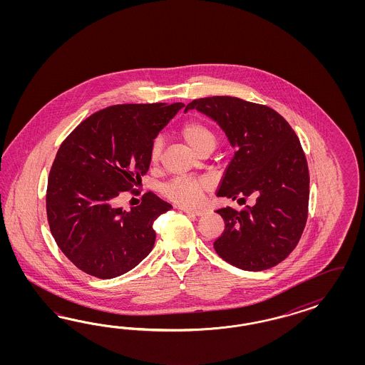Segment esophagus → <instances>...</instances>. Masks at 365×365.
<instances>
[{"instance_id":"obj_1","label":"esophagus","mask_w":365,"mask_h":365,"mask_svg":"<svg viewBox=\"0 0 365 365\" xmlns=\"http://www.w3.org/2000/svg\"><path fill=\"white\" fill-rule=\"evenodd\" d=\"M179 209H180L182 211H185V212H187V214L194 215V217H200V215H203V214H205V211L203 210H197V209H188V207H185V206H179Z\"/></svg>"}]
</instances>
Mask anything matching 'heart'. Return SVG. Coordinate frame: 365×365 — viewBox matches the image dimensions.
<instances>
[{
  "label": "heart",
  "instance_id": "obj_1",
  "mask_svg": "<svg viewBox=\"0 0 365 365\" xmlns=\"http://www.w3.org/2000/svg\"><path fill=\"white\" fill-rule=\"evenodd\" d=\"M180 133L183 139L187 142L188 145L199 153L202 148L214 145L217 144V136L210 127L205 123L199 120H191L186 124H183ZM163 148V142L160 138H155L154 142L151 144V160L158 162L160 158V153ZM210 182L206 178H199V179H192V178H175L170 183H167L163 192L167 197L183 206H194L197 205L202 194L209 188Z\"/></svg>",
  "mask_w": 365,
  "mask_h": 365
}]
</instances>
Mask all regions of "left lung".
<instances>
[{"mask_svg": "<svg viewBox=\"0 0 365 365\" xmlns=\"http://www.w3.org/2000/svg\"><path fill=\"white\" fill-rule=\"evenodd\" d=\"M188 110L218 123L237 150L217 195L253 199L242 210H217L225 221L217 255L249 272L276 266L297 246L308 218L309 170L297 135L273 108L238 98L192 100Z\"/></svg>", "mask_w": 365, "mask_h": 365, "instance_id": "left-lung-1", "label": "left lung"}]
</instances>
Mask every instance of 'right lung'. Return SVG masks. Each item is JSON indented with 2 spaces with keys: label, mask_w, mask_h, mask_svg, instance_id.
I'll list each match as a JSON object with an SVG mask.
<instances>
[{
  "label": "right lung",
  "mask_w": 365,
  "mask_h": 365,
  "mask_svg": "<svg viewBox=\"0 0 365 365\" xmlns=\"http://www.w3.org/2000/svg\"><path fill=\"white\" fill-rule=\"evenodd\" d=\"M182 107L110 106L80 123L60 145L48 178V223L60 250L89 276H122L153 250L154 221L173 206L153 192L130 211L115 202L142 182L151 144Z\"/></svg>",
  "instance_id": "1"
}]
</instances>
